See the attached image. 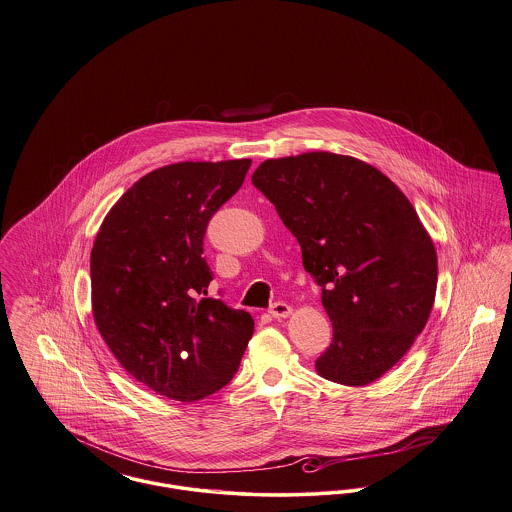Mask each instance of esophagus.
<instances>
[{"instance_id":"esophagus-1","label":"esophagus","mask_w":512,"mask_h":512,"mask_svg":"<svg viewBox=\"0 0 512 512\" xmlns=\"http://www.w3.org/2000/svg\"><path fill=\"white\" fill-rule=\"evenodd\" d=\"M270 315L274 318H288L292 315V307L284 301H276L272 307H270Z\"/></svg>"}]
</instances>
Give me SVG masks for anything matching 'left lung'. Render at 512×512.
<instances>
[{"label":"left lung","mask_w":512,"mask_h":512,"mask_svg":"<svg viewBox=\"0 0 512 512\" xmlns=\"http://www.w3.org/2000/svg\"><path fill=\"white\" fill-rule=\"evenodd\" d=\"M251 182L322 288L334 338L318 374L353 388L376 382L411 349L436 299V247L411 201L376 167L328 151L268 159Z\"/></svg>","instance_id":"1"}]
</instances>
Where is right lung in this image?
Instances as JSON below:
<instances>
[{
  "mask_svg": "<svg viewBox=\"0 0 512 512\" xmlns=\"http://www.w3.org/2000/svg\"><path fill=\"white\" fill-rule=\"evenodd\" d=\"M251 159L184 161L142 176L111 207L90 255L92 313L122 368L149 390L192 403L238 372L253 318L207 295L211 217L244 184Z\"/></svg>",
  "mask_w": 512,
  "mask_h": 512,
  "instance_id": "obj_1",
  "label": "right lung"
}]
</instances>
